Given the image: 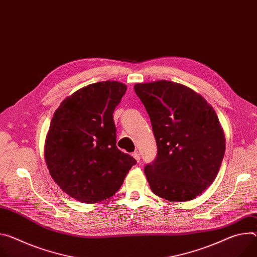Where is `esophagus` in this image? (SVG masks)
Wrapping results in <instances>:
<instances>
[{
  "mask_svg": "<svg viewBox=\"0 0 257 257\" xmlns=\"http://www.w3.org/2000/svg\"><path fill=\"white\" fill-rule=\"evenodd\" d=\"M132 156H133V158H134L137 162L141 161V154H139L138 152H134V153L132 154Z\"/></svg>",
  "mask_w": 257,
  "mask_h": 257,
  "instance_id": "esophagus-1",
  "label": "esophagus"
}]
</instances>
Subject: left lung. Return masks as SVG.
Listing matches in <instances>:
<instances>
[{"label": "left lung", "instance_id": "obj_1", "mask_svg": "<svg viewBox=\"0 0 257 257\" xmlns=\"http://www.w3.org/2000/svg\"><path fill=\"white\" fill-rule=\"evenodd\" d=\"M134 91L150 115L157 142L145 167L152 192L171 202L195 199L216 178L225 152L218 116L204 97L179 83H137Z\"/></svg>", "mask_w": 257, "mask_h": 257}]
</instances>
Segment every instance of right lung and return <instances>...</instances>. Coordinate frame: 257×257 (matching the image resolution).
Listing matches in <instances>:
<instances>
[{
  "label": "right lung",
  "mask_w": 257,
  "mask_h": 257,
  "mask_svg": "<svg viewBox=\"0 0 257 257\" xmlns=\"http://www.w3.org/2000/svg\"><path fill=\"white\" fill-rule=\"evenodd\" d=\"M127 86L102 81L65 97L54 111L44 155L55 183L69 197L94 204L119 191L136 161L115 146L112 112Z\"/></svg>",
  "instance_id": "obj_1"
}]
</instances>
